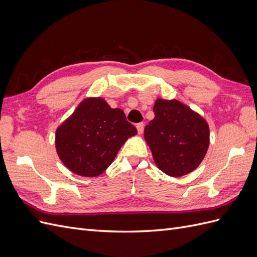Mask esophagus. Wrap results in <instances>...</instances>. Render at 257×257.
Returning a JSON list of instances; mask_svg holds the SVG:
<instances>
[{
	"label": "esophagus",
	"instance_id": "1",
	"mask_svg": "<svg viewBox=\"0 0 257 257\" xmlns=\"http://www.w3.org/2000/svg\"><path fill=\"white\" fill-rule=\"evenodd\" d=\"M144 127H145L144 123H138V124H136V128H137L138 134H143V132H144Z\"/></svg>",
	"mask_w": 257,
	"mask_h": 257
}]
</instances>
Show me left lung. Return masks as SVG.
I'll return each mask as SVG.
<instances>
[{"instance_id": "left-lung-1", "label": "left lung", "mask_w": 257, "mask_h": 257, "mask_svg": "<svg viewBox=\"0 0 257 257\" xmlns=\"http://www.w3.org/2000/svg\"><path fill=\"white\" fill-rule=\"evenodd\" d=\"M154 119L145 127V141L157 166L170 177L196 169L209 147L207 121L177 99L158 98Z\"/></svg>"}]
</instances>
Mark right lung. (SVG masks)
<instances>
[{
    "mask_svg": "<svg viewBox=\"0 0 257 257\" xmlns=\"http://www.w3.org/2000/svg\"><path fill=\"white\" fill-rule=\"evenodd\" d=\"M137 130L120 108L102 97H88L56 132L60 160L72 173L97 177L113 162L120 148Z\"/></svg>",
    "mask_w": 257,
    "mask_h": 257,
    "instance_id": "right-lung-1",
    "label": "right lung"
}]
</instances>
